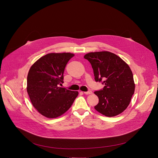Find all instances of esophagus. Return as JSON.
<instances>
[{
	"mask_svg": "<svg viewBox=\"0 0 158 158\" xmlns=\"http://www.w3.org/2000/svg\"><path fill=\"white\" fill-rule=\"evenodd\" d=\"M84 94H85V95H90V94H92V92L89 90L88 92H84Z\"/></svg>",
	"mask_w": 158,
	"mask_h": 158,
	"instance_id": "34e87169",
	"label": "esophagus"
}]
</instances>
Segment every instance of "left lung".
Returning <instances> with one entry per match:
<instances>
[{"mask_svg": "<svg viewBox=\"0 0 158 158\" xmlns=\"http://www.w3.org/2000/svg\"><path fill=\"white\" fill-rule=\"evenodd\" d=\"M84 57L92 65L95 80H103L105 85L103 90L94 92L99 99L95 109L108 117L122 113L130 104L135 92L129 66L119 56L108 51L90 52Z\"/></svg>", "mask_w": 158, "mask_h": 158, "instance_id": "left-lung-1", "label": "left lung"}]
</instances>
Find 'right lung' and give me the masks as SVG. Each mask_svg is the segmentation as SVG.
<instances>
[{
    "label": "right lung",
    "instance_id": "obj_1",
    "mask_svg": "<svg viewBox=\"0 0 158 158\" xmlns=\"http://www.w3.org/2000/svg\"><path fill=\"white\" fill-rule=\"evenodd\" d=\"M71 53H50L37 60L27 77V92L32 106L42 116L56 118L65 113L77 97V91L59 87L63 82L66 64Z\"/></svg>",
    "mask_w": 158,
    "mask_h": 158
}]
</instances>
